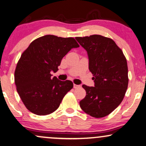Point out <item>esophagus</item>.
I'll use <instances>...</instances> for the list:
<instances>
[{
    "label": "esophagus",
    "instance_id": "1",
    "mask_svg": "<svg viewBox=\"0 0 146 146\" xmlns=\"http://www.w3.org/2000/svg\"><path fill=\"white\" fill-rule=\"evenodd\" d=\"M81 87L80 85H76V84H74V85H73V87H74L75 89L79 88V87Z\"/></svg>",
    "mask_w": 146,
    "mask_h": 146
}]
</instances>
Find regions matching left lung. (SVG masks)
I'll use <instances>...</instances> for the list:
<instances>
[{"label": "left lung", "mask_w": 146, "mask_h": 146, "mask_svg": "<svg viewBox=\"0 0 146 146\" xmlns=\"http://www.w3.org/2000/svg\"><path fill=\"white\" fill-rule=\"evenodd\" d=\"M75 38L87 50L95 82L94 87L82 85L86 96L79 105L88 115L104 117L115 110L125 96L129 81L127 60L111 38L99 35Z\"/></svg>", "instance_id": "8db88e82"}]
</instances>
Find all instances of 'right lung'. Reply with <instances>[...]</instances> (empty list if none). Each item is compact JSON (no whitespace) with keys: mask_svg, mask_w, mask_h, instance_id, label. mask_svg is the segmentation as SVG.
Returning a JSON list of instances; mask_svg holds the SVG:
<instances>
[{"mask_svg":"<svg viewBox=\"0 0 146 146\" xmlns=\"http://www.w3.org/2000/svg\"><path fill=\"white\" fill-rule=\"evenodd\" d=\"M79 45L73 37L44 35L34 40L21 56L15 71L17 91L28 110L46 115L57 110L73 87L69 80L51 78L61 60L72 48Z\"/></svg>","mask_w":146,"mask_h":146,"instance_id":"add662e5","label":"right lung"}]
</instances>
